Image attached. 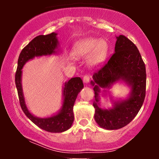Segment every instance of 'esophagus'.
<instances>
[{
	"label": "esophagus",
	"instance_id": "esophagus-1",
	"mask_svg": "<svg viewBox=\"0 0 159 159\" xmlns=\"http://www.w3.org/2000/svg\"><path fill=\"white\" fill-rule=\"evenodd\" d=\"M90 79H91V75H90L86 74V75H84L83 81L84 82L85 84L89 83V82H90Z\"/></svg>",
	"mask_w": 159,
	"mask_h": 159
}]
</instances>
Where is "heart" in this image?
Listing matches in <instances>:
<instances>
[{
    "instance_id": "heart-1",
    "label": "heart",
    "mask_w": 159,
    "mask_h": 159,
    "mask_svg": "<svg viewBox=\"0 0 159 159\" xmlns=\"http://www.w3.org/2000/svg\"><path fill=\"white\" fill-rule=\"evenodd\" d=\"M108 44L103 39L87 38L80 40L74 45L72 54L75 57H85L90 54L89 61L91 64L98 66L106 60L108 53Z\"/></svg>"
}]
</instances>
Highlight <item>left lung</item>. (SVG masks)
<instances>
[{
	"mask_svg": "<svg viewBox=\"0 0 159 159\" xmlns=\"http://www.w3.org/2000/svg\"><path fill=\"white\" fill-rule=\"evenodd\" d=\"M115 52L101 68L96 69L93 75L95 85L96 102L95 120L98 125L106 129H121L128 125L139 112L146 96L145 63L139 51L126 36L116 37ZM119 79L127 82L132 87V93L127 100L116 103L114 109L103 110L98 105L99 87H108Z\"/></svg>",
	"mask_w": 159,
	"mask_h": 159,
	"instance_id": "obj_1",
	"label": "left lung"
}]
</instances>
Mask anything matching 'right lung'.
Here are the masks:
<instances>
[{
    "label": "right lung",
    "mask_w": 159,
    "mask_h": 159,
    "mask_svg": "<svg viewBox=\"0 0 159 159\" xmlns=\"http://www.w3.org/2000/svg\"><path fill=\"white\" fill-rule=\"evenodd\" d=\"M56 36L55 33L37 36L22 49L18 60V66L15 77L20 105L24 113L38 127L49 132H63L72 126L74 120V103L78 93L84 87L81 78L79 77L72 78L65 83L63 108L59 114L49 118H37L29 112L25 105L21 88V69L27 61L34 57L47 55L54 53V50L57 45Z\"/></svg>",
    "instance_id": "1"
}]
</instances>
